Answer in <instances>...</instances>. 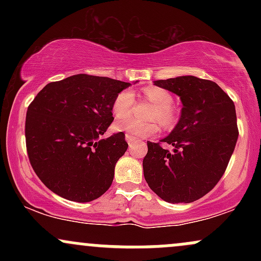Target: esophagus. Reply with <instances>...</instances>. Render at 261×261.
I'll return each instance as SVG.
<instances>
[{
    "label": "esophagus",
    "mask_w": 261,
    "mask_h": 261,
    "mask_svg": "<svg viewBox=\"0 0 261 261\" xmlns=\"http://www.w3.org/2000/svg\"><path fill=\"white\" fill-rule=\"evenodd\" d=\"M126 141H127L128 145L133 146V143H135V141H136V139H135L134 136H131V135H127L126 134Z\"/></svg>",
    "instance_id": "1"
}]
</instances>
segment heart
I'll list each match as a JSON object with an SVG mask.
<instances>
[{"label": "heart", "instance_id": "b5f03b06", "mask_svg": "<svg viewBox=\"0 0 261 261\" xmlns=\"http://www.w3.org/2000/svg\"><path fill=\"white\" fill-rule=\"evenodd\" d=\"M143 95L149 103L155 107L149 114L151 122H142L136 119H128V120L118 122L116 128L125 131L127 135H131L135 139L146 136H153L157 134L158 125L154 121L160 122L162 127L170 130L178 124L180 118V112L173 106L174 98L167 89L161 87L149 86L143 89ZM135 108V94L128 89L121 91L114 98L112 110L116 119H126L131 115Z\"/></svg>", "mask_w": 261, "mask_h": 261}]
</instances>
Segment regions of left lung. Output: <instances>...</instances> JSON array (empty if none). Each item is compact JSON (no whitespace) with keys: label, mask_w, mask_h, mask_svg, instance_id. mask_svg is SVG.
Wrapping results in <instances>:
<instances>
[{"label":"left lung","mask_w":261,"mask_h":261,"mask_svg":"<svg viewBox=\"0 0 261 261\" xmlns=\"http://www.w3.org/2000/svg\"><path fill=\"white\" fill-rule=\"evenodd\" d=\"M154 85L178 94L182 109L169 136L157 143L147 141L143 175L164 201H196L216 187L234 151L239 135L234 103L210 80L181 76Z\"/></svg>","instance_id":"1"}]
</instances>
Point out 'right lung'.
Wrapping results in <instances>:
<instances>
[{
  "mask_svg": "<svg viewBox=\"0 0 261 261\" xmlns=\"http://www.w3.org/2000/svg\"><path fill=\"white\" fill-rule=\"evenodd\" d=\"M130 83L81 73L50 82L29 104L25 146L38 178L64 199L88 202L110 188L124 133L100 140L110 126L113 100Z\"/></svg>",
  "mask_w": 261,
  "mask_h": 261,
  "instance_id": "right-lung-1",
  "label": "right lung"
}]
</instances>
